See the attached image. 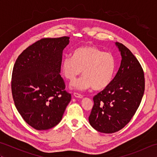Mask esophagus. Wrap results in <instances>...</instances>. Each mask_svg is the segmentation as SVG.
<instances>
[{"mask_svg": "<svg viewBox=\"0 0 157 157\" xmlns=\"http://www.w3.org/2000/svg\"><path fill=\"white\" fill-rule=\"evenodd\" d=\"M73 95H74L75 97L79 98H82L83 97H84V96H83L82 94H79V93H77V92L73 93Z\"/></svg>", "mask_w": 157, "mask_h": 157, "instance_id": "34e87169", "label": "esophagus"}]
</instances>
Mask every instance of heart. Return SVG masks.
Returning a JSON list of instances; mask_svg holds the SVG:
<instances>
[{
    "label": "heart",
    "instance_id": "1",
    "mask_svg": "<svg viewBox=\"0 0 157 157\" xmlns=\"http://www.w3.org/2000/svg\"><path fill=\"white\" fill-rule=\"evenodd\" d=\"M115 68L114 56L92 45L77 48L73 52V58L66 56L61 63L62 74L69 82L74 81L82 71L84 76L71 84L73 88L78 90L91 87L100 90L107 87Z\"/></svg>",
    "mask_w": 157,
    "mask_h": 157
}]
</instances>
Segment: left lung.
Wrapping results in <instances>:
<instances>
[{"instance_id":"8db88e82","label":"left lung","mask_w":157,"mask_h":157,"mask_svg":"<svg viewBox=\"0 0 157 157\" xmlns=\"http://www.w3.org/2000/svg\"><path fill=\"white\" fill-rule=\"evenodd\" d=\"M121 65L115 78L103 90L93 97L90 124L98 132L111 134L128 124L139 107L145 88L144 73L140 63L121 43Z\"/></svg>"}]
</instances>
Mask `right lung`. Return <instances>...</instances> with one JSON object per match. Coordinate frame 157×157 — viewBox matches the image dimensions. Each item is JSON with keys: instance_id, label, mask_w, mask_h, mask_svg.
Here are the masks:
<instances>
[{"instance_id": "obj_1", "label": "right lung", "mask_w": 157, "mask_h": 157, "mask_svg": "<svg viewBox=\"0 0 157 157\" xmlns=\"http://www.w3.org/2000/svg\"><path fill=\"white\" fill-rule=\"evenodd\" d=\"M69 37L46 38L25 48L13 67L11 91L24 121L38 130L61 121L71 96L65 90L61 72L63 51Z\"/></svg>"}]
</instances>
